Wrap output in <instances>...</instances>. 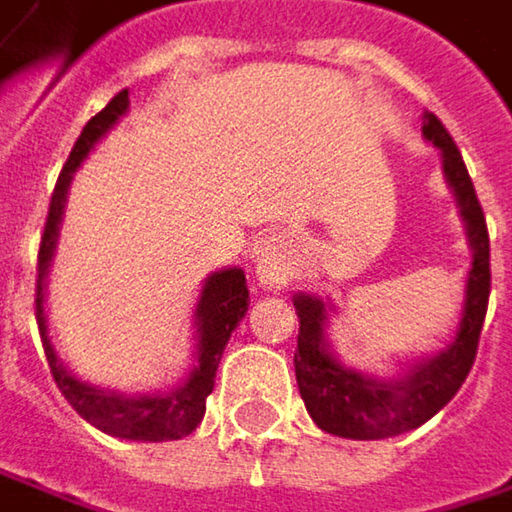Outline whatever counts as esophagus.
<instances>
[{"label": "esophagus", "mask_w": 512, "mask_h": 512, "mask_svg": "<svg viewBox=\"0 0 512 512\" xmlns=\"http://www.w3.org/2000/svg\"><path fill=\"white\" fill-rule=\"evenodd\" d=\"M255 263L257 275L266 287H284L293 272H296V263H293V252L287 246V240L281 234H266L255 243Z\"/></svg>", "instance_id": "1"}]
</instances>
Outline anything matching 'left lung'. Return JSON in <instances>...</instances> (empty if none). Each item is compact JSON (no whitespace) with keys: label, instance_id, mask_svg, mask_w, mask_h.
<instances>
[{"label":"left lung","instance_id":"obj_1","mask_svg":"<svg viewBox=\"0 0 512 512\" xmlns=\"http://www.w3.org/2000/svg\"><path fill=\"white\" fill-rule=\"evenodd\" d=\"M422 134L442 152L445 178L457 196L466 219V234L472 246V269L466 278V299L457 334L451 346L393 381L366 378L346 369L325 343V304L299 293L293 304L299 313V349H296V381L310 419L346 440H387L425 425L463 387L484 328L489 302V234L487 216L478 202L475 184L451 134L440 119L425 114Z\"/></svg>","mask_w":512,"mask_h":512}]
</instances>
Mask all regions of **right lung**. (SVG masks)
<instances>
[{"mask_svg":"<svg viewBox=\"0 0 512 512\" xmlns=\"http://www.w3.org/2000/svg\"><path fill=\"white\" fill-rule=\"evenodd\" d=\"M125 111H128V90H119L117 96L81 128L70 158H67L61 175H58V184H55V193H52V202H49V216H46V225H43V237H40V252H37L34 316H37V328H40V337H43V349H46L52 378H55V384L64 393V398L78 410V416H84L90 425H96L99 431L119 437V440H181V437L193 434L196 425L202 422L205 401L213 393V378H216L222 351L231 340V331L237 328V322L249 310V287H246L243 269H222V272H213L205 281V290H202L199 304H196V328H199L196 331L199 334L196 366H193L190 378L181 387H172L169 393L134 398V395L90 387V384L78 381L70 369L58 360V354L52 349V340L46 334V307H43V302H46V275H49L52 255H55L58 228H61L72 172L81 166L87 152L96 146V140Z\"/></svg>","mask_w":512,"mask_h":512,"instance_id":"add662e5","label":"right lung"}]
</instances>
